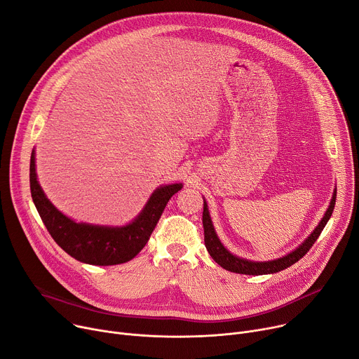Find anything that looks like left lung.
Here are the masks:
<instances>
[{"instance_id":"obj_1","label":"left lung","mask_w":359,"mask_h":359,"mask_svg":"<svg viewBox=\"0 0 359 359\" xmlns=\"http://www.w3.org/2000/svg\"><path fill=\"white\" fill-rule=\"evenodd\" d=\"M335 201H337V191H334V196L330 198L329 207L325 211L322 219L316 229L308 236V238L299 244L296 249L286 256H282L279 259L269 260V262H253V260H247L243 257H238L233 253H230L224 244L219 241L215 229L212 226L210 211L207 201L204 200V211H203V226H204V241L205 247L210 253V256L214 259L215 263H218L222 267H224L229 271L233 273H240V274H250V276H259V274H271V273H278L280 270H285L294 264L297 260H300L303 256H305L311 247L315 244L318 237L320 236L322 230L325 229L326 223L329 222L330 215H332V211L335 208Z\"/></svg>"}]
</instances>
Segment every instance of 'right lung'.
Wrapping results in <instances>:
<instances>
[{
	"label": "right lung",
	"mask_w": 359,
	"mask_h": 359,
	"mask_svg": "<svg viewBox=\"0 0 359 359\" xmlns=\"http://www.w3.org/2000/svg\"><path fill=\"white\" fill-rule=\"evenodd\" d=\"M182 184L158 187L142 211L126 226H96L77 223L65 215L46 197L36 172V152L30 159V189L34 205L47 231L76 260L95 266H114L132 260L148 243L170 198Z\"/></svg>",
	"instance_id": "1"
}]
</instances>
